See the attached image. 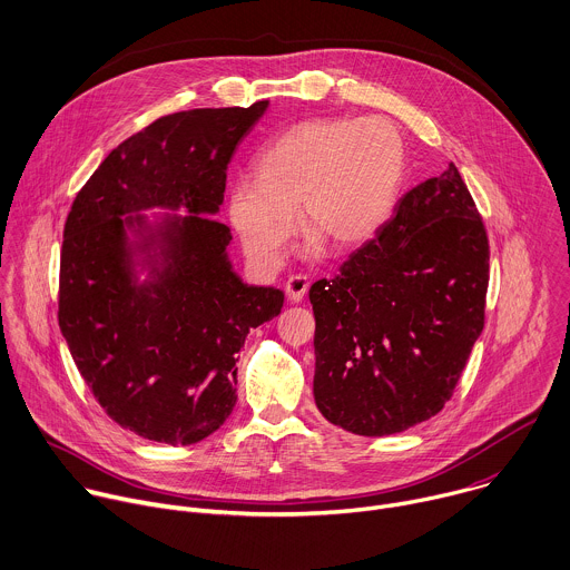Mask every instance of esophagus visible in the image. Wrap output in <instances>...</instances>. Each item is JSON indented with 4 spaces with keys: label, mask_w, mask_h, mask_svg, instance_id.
<instances>
[{
    "label": "esophagus",
    "mask_w": 570,
    "mask_h": 570,
    "mask_svg": "<svg viewBox=\"0 0 570 570\" xmlns=\"http://www.w3.org/2000/svg\"><path fill=\"white\" fill-rule=\"evenodd\" d=\"M309 289V278L305 274H296V276H289L287 283H285V292H287V298L292 303H301L303 296L307 294Z\"/></svg>",
    "instance_id": "esophagus-1"
}]
</instances>
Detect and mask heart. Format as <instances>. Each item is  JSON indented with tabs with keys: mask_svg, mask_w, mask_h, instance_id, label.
<instances>
[{
	"mask_svg": "<svg viewBox=\"0 0 570 570\" xmlns=\"http://www.w3.org/2000/svg\"><path fill=\"white\" fill-rule=\"evenodd\" d=\"M405 140L387 118H307L272 138L254 160L256 180L236 178L227 216L247 256L276 267L296 232L307 252L323 240L352 249L385 223L405 174Z\"/></svg>",
	"mask_w": 570,
	"mask_h": 570,
	"instance_id": "heart-1",
	"label": "heart"
}]
</instances>
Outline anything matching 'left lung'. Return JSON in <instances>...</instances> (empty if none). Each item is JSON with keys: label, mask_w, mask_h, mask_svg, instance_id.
I'll return each mask as SVG.
<instances>
[{"label": "left lung", "mask_w": 570, "mask_h": 570, "mask_svg": "<svg viewBox=\"0 0 570 570\" xmlns=\"http://www.w3.org/2000/svg\"><path fill=\"white\" fill-rule=\"evenodd\" d=\"M488 261L481 214L452 163L407 191L334 278L309 287L321 414L363 436L439 414L483 330Z\"/></svg>", "instance_id": "obj_1"}]
</instances>
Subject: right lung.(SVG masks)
<instances>
[{"mask_svg":"<svg viewBox=\"0 0 570 570\" xmlns=\"http://www.w3.org/2000/svg\"><path fill=\"white\" fill-rule=\"evenodd\" d=\"M191 109L120 142L78 191L65 223L58 321L100 407L142 439L191 445L236 403V354L252 327L281 314L283 289L247 287L225 256L216 214L227 165L267 109ZM185 204L166 235V269L130 278L125 213Z\"/></svg>","mask_w":570,"mask_h":570,"instance_id":"1","label":"right lung"}]
</instances>
